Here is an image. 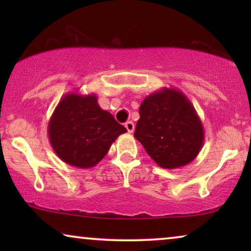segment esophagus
Returning a JSON list of instances; mask_svg holds the SVG:
<instances>
[{"label": "esophagus", "instance_id": "obj_1", "mask_svg": "<svg viewBox=\"0 0 251 251\" xmlns=\"http://www.w3.org/2000/svg\"><path fill=\"white\" fill-rule=\"evenodd\" d=\"M125 126H126V129L128 130V132H133V130H135V125H133V122L132 121H128V122H126L125 123Z\"/></svg>", "mask_w": 251, "mask_h": 251}]
</instances>
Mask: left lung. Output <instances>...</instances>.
<instances>
[{"instance_id": "obj_1", "label": "left lung", "mask_w": 251, "mask_h": 251, "mask_svg": "<svg viewBox=\"0 0 251 251\" xmlns=\"http://www.w3.org/2000/svg\"><path fill=\"white\" fill-rule=\"evenodd\" d=\"M135 138L157 166H186L203 146V126L194 106L180 90L162 88L144 99Z\"/></svg>"}]
</instances>
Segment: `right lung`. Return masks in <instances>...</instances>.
Listing matches in <instances>:
<instances>
[{
	"mask_svg": "<svg viewBox=\"0 0 251 251\" xmlns=\"http://www.w3.org/2000/svg\"><path fill=\"white\" fill-rule=\"evenodd\" d=\"M126 129L98 105L95 94L65 95L51 115L48 136L58 157L70 166L89 169L100 162Z\"/></svg>",
	"mask_w": 251,
	"mask_h": 251,
	"instance_id": "1",
	"label": "right lung"
}]
</instances>
